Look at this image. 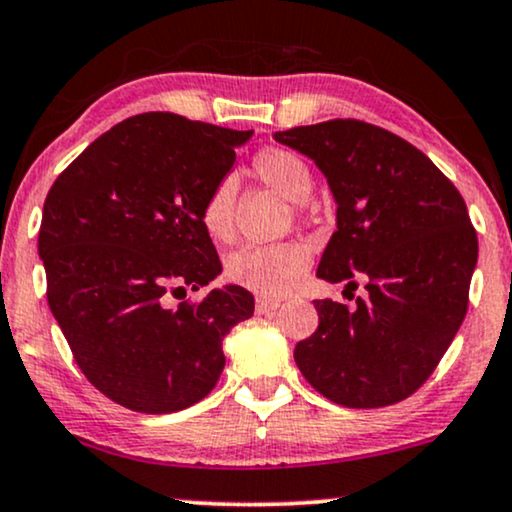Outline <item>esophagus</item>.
Returning a JSON list of instances; mask_svg holds the SVG:
<instances>
[{
  "instance_id": "obj_1",
  "label": "esophagus",
  "mask_w": 512,
  "mask_h": 512,
  "mask_svg": "<svg viewBox=\"0 0 512 512\" xmlns=\"http://www.w3.org/2000/svg\"><path fill=\"white\" fill-rule=\"evenodd\" d=\"M277 308H280V301H272V298H263V296L256 298V313H258V315L275 313Z\"/></svg>"
}]
</instances>
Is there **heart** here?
<instances>
[{
  "label": "heart",
  "mask_w": 512,
  "mask_h": 512,
  "mask_svg": "<svg viewBox=\"0 0 512 512\" xmlns=\"http://www.w3.org/2000/svg\"><path fill=\"white\" fill-rule=\"evenodd\" d=\"M254 174L261 183L275 190L284 202L301 204L313 190V174L301 157L289 150L270 148L258 152ZM202 228L214 242H228L235 232V185L221 181L209 192L199 214ZM310 254L298 244L284 247H244L228 256L225 275L230 282L261 296L280 298L308 268Z\"/></svg>",
  "instance_id": "heart-1"
}]
</instances>
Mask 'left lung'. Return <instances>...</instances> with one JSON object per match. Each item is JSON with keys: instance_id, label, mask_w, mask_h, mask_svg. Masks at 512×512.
<instances>
[{"instance_id": "8db88e82", "label": "left lung", "mask_w": 512, "mask_h": 512, "mask_svg": "<svg viewBox=\"0 0 512 512\" xmlns=\"http://www.w3.org/2000/svg\"><path fill=\"white\" fill-rule=\"evenodd\" d=\"M277 143L313 159L336 202L317 277L367 296L315 301L317 331L296 343L305 381L353 409L416 393L468 310L477 235L459 190L414 145L357 119L294 126Z\"/></svg>"}]
</instances>
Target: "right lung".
Masks as SVG:
<instances>
[{
    "label": "right lung",
    "mask_w": 512,
    "mask_h": 512,
    "mask_svg": "<svg viewBox=\"0 0 512 512\" xmlns=\"http://www.w3.org/2000/svg\"><path fill=\"white\" fill-rule=\"evenodd\" d=\"M251 136L145 112L96 138L46 195L49 308L84 376L126 409L171 414L207 397L225 367L223 338L254 315L237 284L164 305L221 275L199 214Z\"/></svg>",
    "instance_id": "right-lung-1"
}]
</instances>
